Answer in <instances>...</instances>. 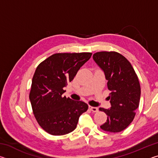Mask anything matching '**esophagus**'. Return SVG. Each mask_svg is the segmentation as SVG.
Listing matches in <instances>:
<instances>
[{"instance_id":"1","label":"esophagus","mask_w":158,"mask_h":158,"mask_svg":"<svg viewBox=\"0 0 158 158\" xmlns=\"http://www.w3.org/2000/svg\"><path fill=\"white\" fill-rule=\"evenodd\" d=\"M89 109L93 112H98V107H95V106H89Z\"/></svg>"}]
</instances>
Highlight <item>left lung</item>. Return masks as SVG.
I'll return each instance as SVG.
<instances>
[{
  "label": "left lung",
  "mask_w": 158,
  "mask_h": 158,
  "mask_svg": "<svg viewBox=\"0 0 158 158\" xmlns=\"http://www.w3.org/2000/svg\"><path fill=\"white\" fill-rule=\"evenodd\" d=\"M93 58L104 72L111 93V107L100 108L107 115V120L100 127L111 132L125 130L133 121L139 107L141 88L138 77L131 63L123 56L115 52H100Z\"/></svg>",
  "instance_id": "1"
}]
</instances>
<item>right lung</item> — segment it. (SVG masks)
<instances>
[{
    "mask_svg": "<svg viewBox=\"0 0 158 158\" xmlns=\"http://www.w3.org/2000/svg\"><path fill=\"white\" fill-rule=\"evenodd\" d=\"M91 53H55L37 66L29 95L37 123L52 135L73 132L89 106L82 101L63 97L64 88L72 81Z\"/></svg>",
    "mask_w": 158,
    "mask_h": 158,
    "instance_id": "right-lung-1",
    "label": "right lung"
}]
</instances>
